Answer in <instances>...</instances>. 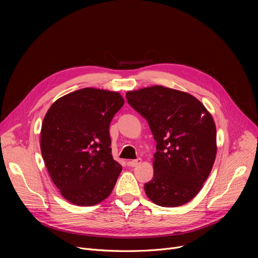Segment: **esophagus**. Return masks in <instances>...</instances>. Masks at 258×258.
<instances>
[{"label":"esophagus","instance_id":"34e87169","mask_svg":"<svg viewBox=\"0 0 258 258\" xmlns=\"http://www.w3.org/2000/svg\"><path fill=\"white\" fill-rule=\"evenodd\" d=\"M142 162V160L140 159V158H138V159H136V160H132V161H130L128 162V166H131V167H136V166H138L140 163Z\"/></svg>","mask_w":258,"mask_h":258}]
</instances>
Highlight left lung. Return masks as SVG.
Segmentation results:
<instances>
[{"label": "left lung", "instance_id": "obj_1", "mask_svg": "<svg viewBox=\"0 0 258 258\" xmlns=\"http://www.w3.org/2000/svg\"><path fill=\"white\" fill-rule=\"evenodd\" d=\"M126 99L147 120L157 141L146 196L162 207L186 204L201 190L214 163L212 116L192 95L162 86L130 91Z\"/></svg>", "mask_w": 258, "mask_h": 258}]
</instances>
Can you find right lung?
<instances>
[{
	"label": "right lung",
	"instance_id": "right-lung-1",
	"mask_svg": "<svg viewBox=\"0 0 258 258\" xmlns=\"http://www.w3.org/2000/svg\"><path fill=\"white\" fill-rule=\"evenodd\" d=\"M123 104L118 92L85 88L48 110L40 152L53 183L72 204L93 206L111 195L122 166L113 159L108 127Z\"/></svg>",
	"mask_w": 258,
	"mask_h": 258
}]
</instances>
